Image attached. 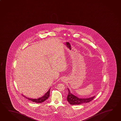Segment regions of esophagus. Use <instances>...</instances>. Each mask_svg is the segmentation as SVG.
<instances>
[{"mask_svg": "<svg viewBox=\"0 0 121 121\" xmlns=\"http://www.w3.org/2000/svg\"><path fill=\"white\" fill-rule=\"evenodd\" d=\"M66 78H62L61 79V81L62 82H65L66 81Z\"/></svg>", "mask_w": 121, "mask_h": 121, "instance_id": "34e87169", "label": "esophagus"}]
</instances>
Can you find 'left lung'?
I'll list each match as a JSON object with an SVG mask.
<instances>
[{
	"label": "left lung",
	"instance_id": "1",
	"mask_svg": "<svg viewBox=\"0 0 121 121\" xmlns=\"http://www.w3.org/2000/svg\"><path fill=\"white\" fill-rule=\"evenodd\" d=\"M68 89V95L67 97V101L71 105H79V104H82L84 103H87L88 102L91 101L92 100L94 99L95 98V96L89 98H81L77 97L76 95L72 94L71 93L70 90Z\"/></svg>",
	"mask_w": 121,
	"mask_h": 121
}]
</instances>
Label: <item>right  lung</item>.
<instances>
[{
  "instance_id": "right-lung-1",
  "label": "right lung",
  "mask_w": 121,
  "mask_h": 121,
  "mask_svg": "<svg viewBox=\"0 0 121 121\" xmlns=\"http://www.w3.org/2000/svg\"><path fill=\"white\" fill-rule=\"evenodd\" d=\"M50 90L49 89L48 91L47 92L45 93V95L43 96L42 97H39L37 99H33V98H28V97H26L24 96V95H23V96L26 97V99H29V100H30L32 102H35V103H41L43 102H44L45 100L46 99H48V98L49 97V95H50Z\"/></svg>"
}]
</instances>
